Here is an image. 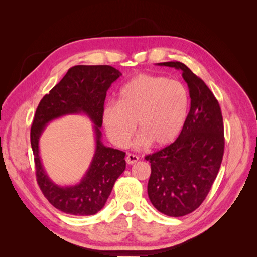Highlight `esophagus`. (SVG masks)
Returning a JSON list of instances; mask_svg holds the SVG:
<instances>
[{
  "instance_id": "obj_1",
  "label": "esophagus",
  "mask_w": 257,
  "mask_h": 257,
  "mask_svg": "<svg viewBox=\"0 0 257 257\" xmlns=\"http://www.w3.org/2000/svg\"><path fill=\"white\" fill-rule=\"evenodd\" d=\"M139 160V158L137 157L136 154H127L126 155V158H125V161H126V163L127 164H134V163H136L137 161Z\"/></svg>"
}]
</instances>
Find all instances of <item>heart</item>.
I'll return each mask as SVG.
<instances>
[{
  "label": "heart",
  "mask_w": 257,
  "mask_h": 257,
  "mask_svg": "<svg viewBox=\"0 0 257 257\" xmlns=\"http://www.w3.org/2000/svg\"><path fill=\"white\" fill-rule=\"evenodd\" d=\"M189 105V93L181 82L141 74L121 88L118 104L104 107L102 122L116 147L127 145L136 124L138 146L162 148L174 143L180 134Z\"/></svg>",
  "instance_id": "heart-1"
}]
</instances>
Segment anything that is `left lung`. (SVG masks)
I'll return each mask as SVG.
<instances>
[{
	"label": "left lung",
	"instance_id": "8db88e82",
	"mask_svg": "<svg viewBox=\"0 0 257 257\" xmlns=\"http://www.w3.org/2000/svg\"><path fill=\"white\" fill-rule=\"evenodd\" d=\"M181 69L191 108L180 135L169 146L145 158L151 164L148 195L168 216L196 210L211 189L224 154V125L217 99L206 83L178 61L158 63Z\"/></svg>",
	"mask_w": 257,
	"mask_h": 257
}]
</instances>
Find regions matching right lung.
<instances>
[{
  "instance_id": "1",
  "label": "right lung",
  "mask_w": 257,
  "mask_h": 257,
  "mask_svg": "<svg viewBox=\"0 0 257 257\" xmlns=\"http://www.w3.org/2000/svg\"><path fill=\"white\" fill-rule=\"evenodd\" d=\"M122 74L109 65H76L67 71L37 106L31 126V146L34 154L36 180L44 196L60 211L73 215H92L102 209L113 184L125 169V152L105 147L100 142L102 113L106 93ZM87 114L95 123L96 153L80 184L59 187L45 174L40 162L38 141L44 126L65 114Z\"/></svg>"
}]
</instances>
